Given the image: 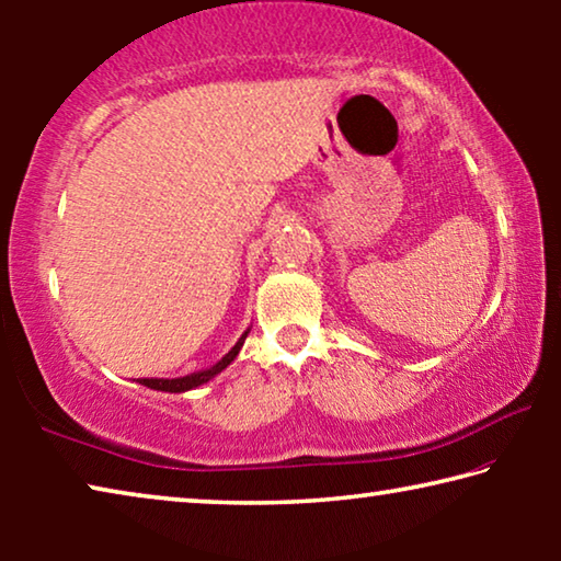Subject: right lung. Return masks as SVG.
<instances>
[{
  "label": "right lung",
  "mask_w": 561,
  "mask_h": 561,
  "mask_svg": "<svg viewBox=\"0 0 561 561\" xmlns=\"http://www.w3.org/2000/svg\"><path fill=\"white\" fill-rule=\"evenodd\" d=\"M247 334H250V329L244 331V334L237 339V344L227 351V354L217 360L215 366H210V368H203V371H195V374H187V376H180V378H144V386H148V388H153V391H165V393H185V391H193V388H197V386H203V383H207V381H213V378L217 376V374H222L227 366L232 364V360L237 358V354H240V348H242V344H244V339H247Z\"/></svg>",
  "instance_id": "1"
}]
</instances>
